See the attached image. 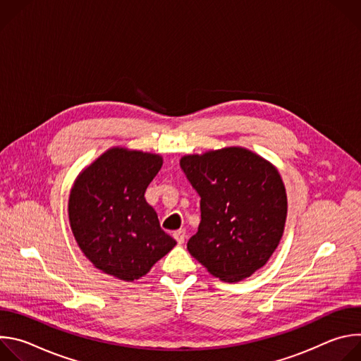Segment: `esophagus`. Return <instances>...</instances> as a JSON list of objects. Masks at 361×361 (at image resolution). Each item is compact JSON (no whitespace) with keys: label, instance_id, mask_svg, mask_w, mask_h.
I'll list each match as a JSON object with an SVG mask.
<instances>
[{"label":"esophagus","instance_id":"1","mask_svg":"<svg viewBox=\"0 0 361 361\" xmlns=\"http://www.w3.org/2000/svg\"><path fill=\"white\" fill-rule=\"evenodd\" d=\"M173 237L176 238V241H177L178 244H183V243H184V240H185V231H184V230H178V231H174Z\"/></svg>","mask_w":361,"mask_h":361}]
</instances>
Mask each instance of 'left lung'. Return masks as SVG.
Returning a JSON list of instances; mask_svg holds the SVG:
<instances>
[{
	"label": "left lung",
	"mask_w": 361,
	"mask_h": 361,
	"mask_svg": "<svg viewBox=\"0 0 361 361\" xmlns=\"http://www.w3.org/2000/svg\"><path fill=\"white\" fill-rule=\"evenodd\" d=\"M180 167L201 198L198 231L187 243L190 254L227 283L262 269L281 240L287 217L279 171L241 147L185 156Z\"/></svg>",
	"instance_id": "left-lung-1"
}]
</instances>
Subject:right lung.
<instances>
[{"label": "right lung", "instance_id": "add662e5", "mask_svg": "<svg viewBox=\"0 0 361 361\" xmlns=\"http://www.w3.org/2000/svg\"><path fill=\"white\" fill-rule=\"evenodd\" d=\"M161 166L159 154L117 147L75 180L68 200L70 224L81 251L98 270L134 281L177 244L144 198Z\"/></svg>", "mask_w": 361, "mask_h": 361}]
</instances>
